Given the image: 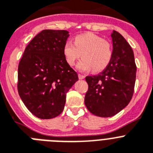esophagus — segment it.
Listing matches in <instances>:
<instances>
[{
    "label": "esophagus",
    "instance_id": "1",
    "mask_svg": "<svg viewBox=\"0 0 153 153\" xmlns=\"http://www.w3.org/2000/svg\"><path fill=\"white\" fill-rule=\"evenodd\" d=\"M85 78V76L83 75V74H79V79H83Z\"/></svg>",
    "mask_w": 153,
    "mask_h": 153
}]
</instances>
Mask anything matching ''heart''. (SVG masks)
Instances as JSON below:
<instances>
[{
    "label": "heart",
    "mask_w": 153,
    "mask_h": 153,
    "mask_svg": "<svg viewBox=\"0 0 153 153\" xmlns=\"http://www.w3.org/2000/svg\"><path fill=\"white\" fill-rule=\"evenodd\" d=\"M63 52L67 63L71 66H73L82 56L83 59L78 64L77 68L81 71L92 68L93 71L99 72L110 64L112 57V45L100 36L85 33L77 36L74 44L66 42Z\"/></svg>",
    "instance_id": "heart-1"
}]
</instances>
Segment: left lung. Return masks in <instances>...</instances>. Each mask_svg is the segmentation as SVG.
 <instances>
[{
  "mask_svg": "<svg viewBox=\"0 0 153 153\" xmlns=\"http://www.w3.org/2000/svg\"><path fill=\"white\" fill-rule=\"evenodd\" d=\"M112 57L107 67L97 75L86 76L88 88L85 104L89 112L110 117L130 102L134 93L136 68L134 53L129 43L113 31Z\"/></svg>",
  "mask_w": 153,
  "mask_h": 153,
  "instance_id": "left-lung-1",
  "label": "left lung"
}]
</instances>
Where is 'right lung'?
Returning a JSON list of instances; mask_svg holds the SVG:
<instances>
[{"instance_id": "right-lung-1", "label": "right lung", "mask_w": 153, "mask_h": 153, "mask_svg": "<svg viewBox=\"0 0 153 153\" xmlns=\"http://www.w3.org/2000/svg\"><path fill=\"white\" fill-rule=\"evenodd\" d=\"M68 32L45 29L27 45L18 68V92L33 115L51 119L62 113L66 94L79 80L63 49Z\"/></svg>"}]
</instances>
